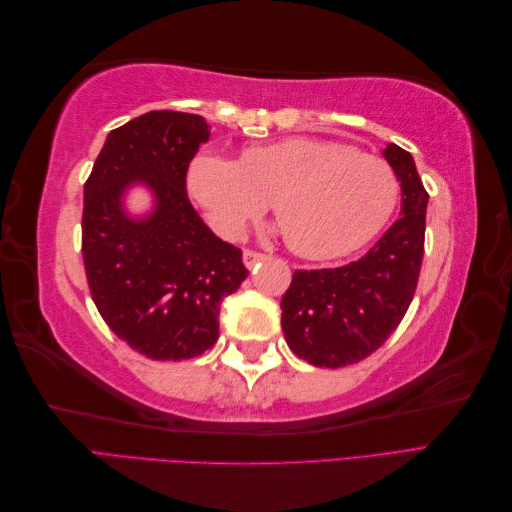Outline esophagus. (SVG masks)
Listing matches in <instances>:
<instances>
[{
    "mask_svg": "<svg viewBox=\"0 0 512 512\" xmlns=\"http://www.w3.org/2000/svg\"><path fill=\"white\" fill-rule=\"evenodd\" d=\"M260 260H265V254L254 252V250H245V252H243V265H245L247 269H254Z\"/></svg>",
    "mask_w": 512,
    "mask_h": 512,
    "instance_id": "1",
    "label": "esophagus"
}]
</instances>
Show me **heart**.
<instances>
[{
  "label": "heart",
  "mask_w": 512,
  "mask_h": 512,
  "mask_svg": "<svg viewBox=\"0 0 512 512\" xmlns=\"http://www.w3.org/2000/svg\"><path fill=\"white\" fill-rule=\"evenodd\" d=\"M188 192L226 239H239L273 200L290 250L331 260L361 250L391 220L399 179L371 153L292 136L247 147L239 162L198 153L188 168Z\"/></svg>",
  "instance_id": "obj_1"
}]
</instances>
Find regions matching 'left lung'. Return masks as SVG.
Returning <instances> with one entry per match:
<instances>
[{
	"mask_svg": "<svg viewBox=\"0 0 512 512\" xmlns=\"http://www.w3.org/2000/svg\"><path fill=\"white\" fill-rule=\"evenodd\" d=\"M382 156L399 179V220L350 265L294 271L282 299L286 342L299 359L316 367L337 369L376 352L414 297L429 196L406 149L389 143Z\"/></svg>",
	"mask_w": 512,
	"mask_h": 512,
	"instance_id": "left-lung-1",
	"label": "left lung"
}]
</instances>
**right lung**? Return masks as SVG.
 <instances>
[{
  "label": "right lung",
  "mask_w": 512,
  "mask_h": 512,
  "mask_svg": "<svg viewBox=\"0 0 512 512\" xmlns=\"http://www.w3.org/2000/svg\"><path fill=\"white\" fill-rule=\"evenodd\" d=\"M211 126L192 113L149 111L111 130L85 183L83 260L98 312L153 361L194 359L218 342L220 305L247 277L241 250L215 237L185 192ZM141 184L145 216L125 207Z\"/></svg>",
  "instance_id": "add662e5"
}]
</instances>
